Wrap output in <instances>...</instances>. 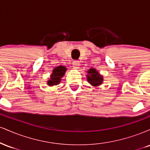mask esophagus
I'll return each instance as SVG.
<instances>
[{"mask_svg": "<svg viewBox=\"0 0 150 150\" xmlns=\"http://www.w3.org/2000/svg\"><path fill=\"white\" fill-rule=\"evenodd\" d=\"M73 65L74 68H79V67H80V61H74L73 62Z\"/></svg>", "mask_w": 150, "mask_h": 150, "instance_id": "34e87169", "label": "esophagus"}]
</instances>
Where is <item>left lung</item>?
Returning <instances> with one entry per match:
<instances>
[{"label":"left lung","mask_w":150,"mask_h":150,"mask_svg":"<svg viewBox=\"0 0 150 150\" xmlns=\"http://www.w3.org/2000/svg\"><path fill=\"white\" fill-rule=\"evenodd\" d=\"M87 73L88 74L87 75V82L93 87H98L103 83L104 77L95 68H89Z\"/></svg>","instance_id":"left-lung-1"}]
</instances>
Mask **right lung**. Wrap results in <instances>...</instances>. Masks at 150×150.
Instances as JSON below:
<instances>
[{"label": "right lung", "instance_id": "1", "mask_svg": "<svg viewBox=\"0 0 150 150\" xmlns=\"http://www.w3.org/2000/svg\"><path fill=\"white\" fill-rule=\"evenodd\" d=\"M67 68L63 65H59L53 70L52 73L50 75V79L47 81V85L52 87V86L57 85L61 82L62 77L64 76Z\"/></svg>", "mask_w": 150, "mask_h": 150}]
</instances>
